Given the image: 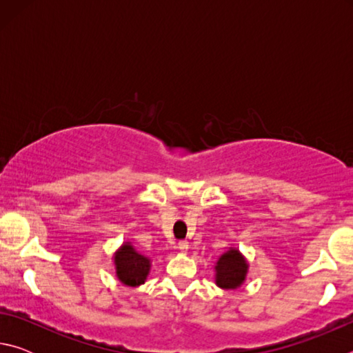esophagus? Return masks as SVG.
<instances>
[{
    "instance_id": "obj_1",
    "label": "esophagus",
    "mask_w": 353,
    "mask_h": 353,
    "mask_svg": "<svg viewBox=\"0 0 353 353\" xmlns=\"http://www.w3.org/2000/svg\"><path fill=\"white\" fill-rule=\"evenodd\" d=\"M177 248L182 250V252H187L188 250V248H190V244H188V241L187 240H181L177 243Z\"/></svg>"
}]
</instances>
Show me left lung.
<instances>
[{
    "label": "left lung",
    "mask_w": 353,
    "mask_h": 353,
    "mask_svg": "<svg viewBox=\"0 0 353 353\" xmlns=\"http://www.w3.org/2000/svg\"><path fill=\"white\" fill-rule=\"evenodd\" d=\"M214 270H216L218 286L225 290H235L244 282L248 265L236 249H230L229 252L221 255Z\"/></svg>",
    "instance_id": "1"
}]
</instances>
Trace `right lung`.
<instances>
[{"instance_id": "1", "label": "right lung", "mask_w": 353, "mask_h": 353, "mask_svg": "<svg viewBox=\"0 0 353 353\" xmlns=\"http://www.w3.org/2000/svg\"><path fill=\"white\" fill-rule=\"evenodd\" d=\"M115 266L117 276L124 285L139 286L145 283L151 265H149V259L135 252L130 244H124L115 255Z\"/></svg>"}]
</instances>
